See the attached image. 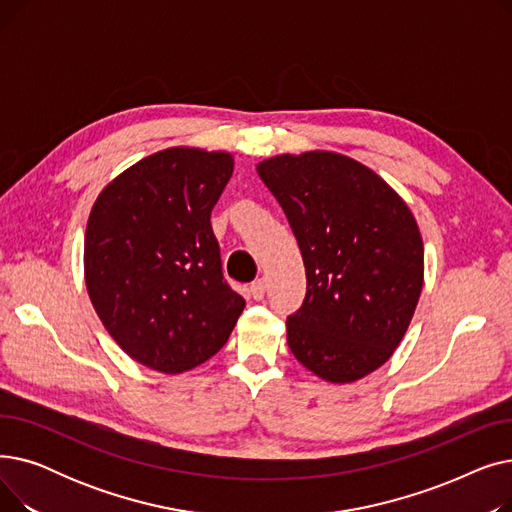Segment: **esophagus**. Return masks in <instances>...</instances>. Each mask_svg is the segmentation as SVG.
I'll return each instance as SVG.
<instances>
[{
	"mask_svg": "<svg viewBox=\"0 0 512 512\" xmlns=\"http://www.w3.org/2000/svg\"><path fill=\"white\" fill-rule=\"evenodd\" d=\"M251 294H253L255 301H261L265 297V280H255L251 284Z\"/></svg>",
	"mask_w": 512,
	"mask_h": 512,
	"instance_id": "esophagus-1",
	"label": "esophagus"
}]
</instances>
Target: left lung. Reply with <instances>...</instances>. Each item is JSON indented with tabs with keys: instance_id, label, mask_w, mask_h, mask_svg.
<instances>
[{
	"instance_id": "left-lung-1",
	"label": "left lung",
	"mask_w": 512,
	"mask_h": 512,
	"mask_svg": "<svg viewBox=\"0 0 512 512\" xmlns=\"http://www.w3.org/2000/svg\"><path fill=\"white\" fill-rule=\"evenodd\" d=\"M297 236L307 274L286 321L292 355L330 384L382 367L405 338L423 288V238L409 205L361 161L334 151L257 164Z\"/></svg>"
}]
</instances>
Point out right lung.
<instances>
[{"label": "right lung", "instance_id": "add662e5", "mask_svg": "<svg viewBox=\"0 0 512 512\" xmlns=\"http://www.w3.org/2000/svg\"><path fill=\"white\" fill-rule=\"evenodd\" d=\"M232 170L226 151L170 147L118 174L89 213V299L122 351L159 373L211 359L245 309L209 222Z\"/></svg>", "mask_w": 512, "mask_h": 512}]
</instances>
